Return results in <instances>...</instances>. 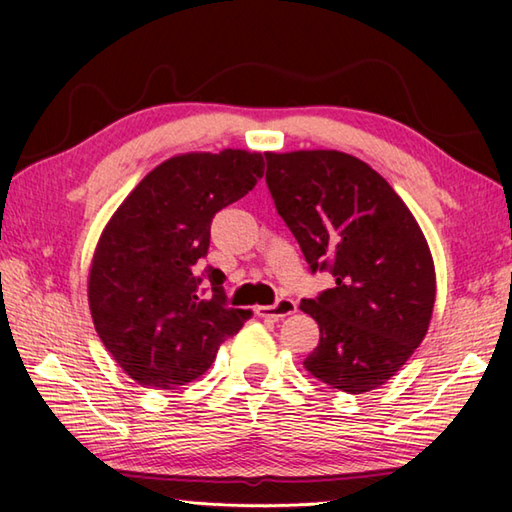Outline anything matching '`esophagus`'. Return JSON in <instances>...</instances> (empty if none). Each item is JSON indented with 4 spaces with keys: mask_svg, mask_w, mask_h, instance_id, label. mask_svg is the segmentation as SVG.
Returning a JSON list of instances; mask_svg holds the SVG:
<instances>
[{
    "mask_svg": "<svg viewBox=\"0 0 512 512\" xmlns=\"http://www.w3.org/2000/svg\"><path fill=\"white\" fill-rule=\"evenodd\" d=\"M259 317H270V319H286V317H290V314H295L297 312V303L292 301V299H286V297H281V299H277L273 306H259L257 310H255Z\"/></svg>",
    "mask_w": 512,
    "mask_h": 512,
    "instance_id": "34e87169",
    "label": "esophagus"
}]
</instances>
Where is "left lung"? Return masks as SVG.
<instances>
[{
	"instance_id": "left-lung-1",
	"label": "left lung",
	"mask_w": 512,
	"mask_h": 512,
	"mask_svg": "<svg viewBox=\"0 0 512 512\" xmlns=\"http://www.w3.org/2000/svg\"><path fill=\"white\" fill-rule=\"evenodd\" d=\"M266 184L310 273L334 286L303 299L319 323L308 372L347 394L385 385L429 330L436 270L418 222L387 180L343 151L266 154Z\"/></svg>"
}]
</instances>
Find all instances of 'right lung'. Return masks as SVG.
I'll return each mask as SVG.
<instances>
[{"label":"right lung","instance_id":"right-lung-1","mask_svg":"<svg viewBox=\"0 0 512 512\" xmlns=\"http://www.w3.org/2000/svg\"><path fill=\"white\" fill-rule=\"evenodd\" d=\"M262 176V154L244 149L169 158L107 222L94 250L88 299L99 339L136 383L158 389L191 383L250 317L228 308L222 270L198 268L209 253L215 213L253 191Z\"/></svg>","mask_w":512,"mask_h":512}]
</instances>
